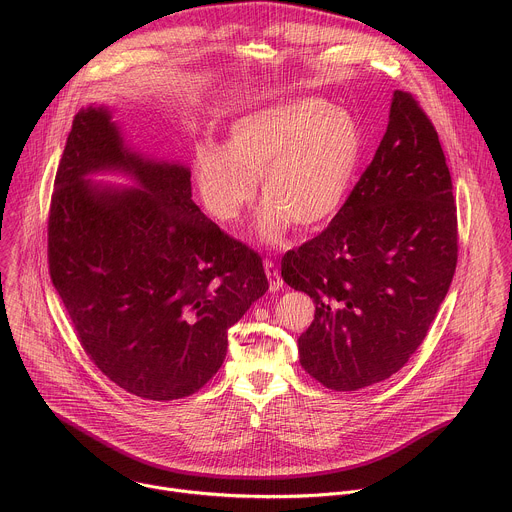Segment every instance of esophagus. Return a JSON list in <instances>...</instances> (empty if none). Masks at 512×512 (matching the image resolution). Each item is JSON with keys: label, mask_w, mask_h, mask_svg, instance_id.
<instances>
[{"label": "esophagus", "mask_w": 512, "mask_h": 512, "mask_svg": "<svg viewBox=\"0 0 512 512\" xmlns=\"http://www.w3.org/2000/svg\"><path fill=\"white\" fill-rule=\"evenodd\" d=\"M265 275H267V279H269V291H279L281 287H283V279H281V275H279V269H277V265L273 263V261H265Z\"/></svg>", "instance_id": "obj_1"}]
</instances>
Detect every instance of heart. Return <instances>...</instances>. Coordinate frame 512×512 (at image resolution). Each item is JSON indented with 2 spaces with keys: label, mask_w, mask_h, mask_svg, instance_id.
Here are the masks:
<instances>
[{
  "label": "heart",
  "mask_w": 512,
  "mask_h": 512,
  "mask_svg": "<svg viewBox=\"0 0 512 512\" xmlns=\"http://www.w3.org/2000/svg\"><path fill=\"white\" fill-rule=\"evenodd\" d=\"M362 152V128L348 110L293 98L231 120L223 146H197L193 179L203 207L227 225L239 221L259 181L255 235L279 245L291 223L313 231L342 211Z\"/></svg>",
  "instance_id": "obj_1"
}]
</instances>
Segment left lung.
Returning <instances> with one entry per match:
<instances>
[{
    "label": "left lung",
    "mask_w": 512,
    "mask_h": 512,
    "mask_svg": "<svg viewBox=\"0 0 512 512\" xmlns=\"http://www.w3.org/2000/svg\"><path fill=\"white\" fill-rule=\"evenodd\" d=\"M456 205L432 122L396 90L386 134L327 229L281 261L315 317L299 335L303 370L335 392L396 374L424 342L454 277Z\"/></svg>",
    "instance_id": "1"
}]
</instances>
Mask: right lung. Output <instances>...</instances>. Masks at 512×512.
Listing matches in <instances>:
<instances>
[{
    "label": "right lung",
    "instance_id": "obj_1",
    "mask_svg": "<svg viewBox=\"0 0 512 512\" xmlns=\"http://www.w3.org/2000/svg\"><path fill=\"white\" fill-rule=\"evenodd\" d=\"M96 174H124L110 188ZM52 283L84 352L122 390L156 402L201 390L227 331L267 289L261 257L193 203L191 168L134 150L112 108L72 122L48 221Z\"/></svg>",
    "mask_w": 512,
    "mask_h": 512
}]
</instances>
